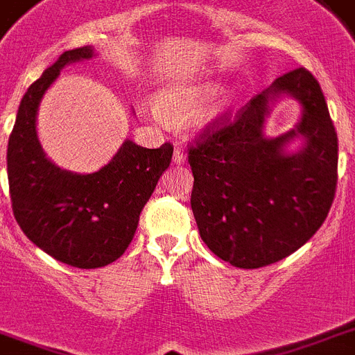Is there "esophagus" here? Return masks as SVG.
I'll list each match as a JSON object with an SVG mask.
<instances>
[{
    "mask_svg": "<svg viewBox=\"0 0 355 355\" xmlns=\"http://www.w3.org/2000/svg\"><path fill=\"white\" fill-rule=\"evenodd\" d=\"M173 162L175 164L186 162V151H184L182 148H175V151H173Z\"/></svg>",
    "mask_w": 355,
    "mask_h": 355,
    "instance_id": "obj_1",
    "label": "esophagus"
}]
</instances>
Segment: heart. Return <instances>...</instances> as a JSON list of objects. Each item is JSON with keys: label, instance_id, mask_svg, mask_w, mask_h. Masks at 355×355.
I'll use <instances>...</instances> for the list:
<instances>
[{"label": "heart", "instance_id": "obj_1", "mask_svg": "<svg viewBox=\"0 0 355 355\" xmlns=\"http://www.w3.org/2000/svg\"><path fill=\"white\" fill-rule=\"evenodd\" d=\"M218 92L220 85L214 81L191 86H175L159 92L155 97V104L159 112L168 117H191L209 103L213 112H218L225 104V97Z\"/></svg>", "mask_w": 355, "mask_h": 355}]
</instances>
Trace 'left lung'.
Segmentation results:
<instances>
[{"mask_svg":"<svg viewBox=\"0 0 355 355\" xmlns=\"http://www.w3.org/2000/svg\"><path fill=\"white\" fill-rule=\"evenodd\" d=\"M287 94L302 117L264 135L272 104ZM302 146L288 150L293 141ZM191 209L204 243L240 269H260L297 251L321 227L338 184V135L320 83L305 68L278 77L236 119L205 128L189 148Z\"/></svg>","mask_w":355,"mask_h":355,"instance_id":"left-lung-1","label":"left lung"}]
</instances>
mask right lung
<instances>
[{
  "label": "right lung",
  "mask_w": 355,
  "mask_h": 355,
  "mask_svg": "<svg viewBox=\"0 0 355 355\" xmlns=\"http://www.w3.org/2000/svg\"><path fill=\"white\" fill-rule=\"evenodd\" d=\"M95 58L94 46L67 50L21 99L8 139L7 171L12 211L32 243L58 261L97 269L124 254L142 207L169 168V142L148 150L126 139L95 173L61 169L43 151L37 110L64 67Z\"/></svg>",
  "instance_id": "right-lung-1"
}]
</instances>
